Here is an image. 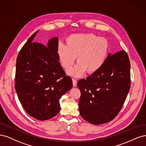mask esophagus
<instances>
[{"label":"esophagus","mask_w":146,"mask_h":146,"mask_svg":"<svg viewBox=\"0 0 146 146\" xmlns=\"http://www.w3.org/2000/svg\"><path fill=\"white\" fill-rule=\"evenodd\" d=\"M72 81H73V86L74 87H75L77 86V81L76 79H72Z\"/></svg>","instance_id":"34e87169"}]
</instances>
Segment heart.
<instances>
[{
    "label": "heart",
    "instance_id": "b5f03b06",
    "mask_svg": "<svg viewBox=\"0 0 146 146\" xmlns=\"http://www.w3.org/2000/svg\"><path fill=\"white\" fill-rule=\"evenodd\" d=\"M109 42L104 37L93 33L70 35L66 45L60 44L57 49L59 62L65 70H68L74 62L78 63L70 69L68 73L74 77L96 73L104 65L109 51Z\"/></svg>",
    "mask_w": 146,
    "mask_h": 146
}]
</instances>
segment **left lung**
<instances>
[{"label":"left lung","instance_id":"8db88e82","mask_svg":"<svg viewBox=\"0 0 146 146\" xmlns=\"http://www.w3.org/2000/svg\"><path fill=\"white\" fill-rule=\"evenodd\" d=\"M79 113L93 124L109 123L119 113L130 88V63L124 50L109 53L102 67L78 82Z\"/></svg>","mask_w":146,"mask_h":146}]
</instances>
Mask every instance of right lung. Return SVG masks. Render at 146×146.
Wrapping results in <instances>:
<instances>
[{
    "label": "right lung",
    "instance_id": "1",
    "mask_svg": "<svg viewBox=\"0 0 146 146\" xmlns=\"http://www.w3.org/2000/svg\"><path fill=\"white\" fill-rule=\"evenodd\" d=\"M38 31L30 37L18 54L15 90L27 113L45 121L58 114L59 100L72 88L73 83L59 62L58 37L51 39L46 46L33 42Z\"/></svg>",
    "mask_w": 146,
    "mask_h": 146
}]
</instances>
